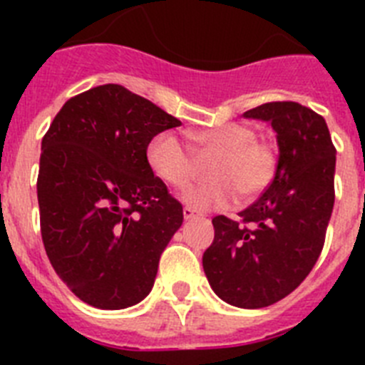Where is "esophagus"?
Segmentation results:
<instances>
[{"label": "esophagus", "mask_w": 365, "mask_h": 365, "mask_svg": "<svg viewBox=\"0 0 365 365\" xmlns=\"http://www.w3.org/2000/svg\"><path fill=\"white\" fill-rule=\"evenodd\" d=\"M182 215H185V219L186 221H188V219H195V217H199V212L197 210H193V208H190V206H185V208H182Z\"/></svg>", "instance_id": "1"}]
</instances>
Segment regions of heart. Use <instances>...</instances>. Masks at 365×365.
<instances>
[{"instance_id": "obj_1", "label": "heart", "mask_w": 365, "mask_h": 365, "mask_svg": "<svg viewBox=\"0 0 365 365\" xmlns=\"http://www.w3.org/2000/svg\"><path fill=\"white\" fill-rule=\"evenodd\" d=\"M193 151L214 157L208 168L210 185L193 186L185 193V202L208 210L230 205L235 192L250 199L272 182L278 168V148L270 138H257L256 130L245 122H227L206 130L188 131ZM151 173L164 185L185 188L193 177V159L173 133L155 135L146 148Z\"/></svg>"}]
</instances>
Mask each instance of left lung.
Returning <instances> with one entry per match:
<instances>
[{"label":"left lung","mask_w":365,"mask_h":365,"mask_svg":"<svg viewBox=\"0 0 365 365\" xmlns=\"http://www.w3.org/2000/svg\"><path fill=\"white\" fill-rule=\"evenodd\" d=\"M270 122L278 168L269 188L240 212L212 219L202 254L212 291L234 307H269L291 294L320 257L334 205L333 146L324 117L298 102H269L243 113Z\"/></svg>","instance_id":"1"}]
</instances>
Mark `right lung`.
<instances>
[{
    "label": "right lung",
    "instance_id": "1",
    "mask_svg": "<svg viewBox=\"0 0 365 365\" xmlns=\"http://www.w3.org/2000/svg\"><path fill=\"white\" fill-rule=\"evenodd\" d=\"M180 120L118 83L67 100L41 140L38 205L51 265L74 296L117 311L143 302L182 225L146 148Z\"/></svg>",
    "mask_w": 365,
    "mask_h": 365
}]
</instances>
